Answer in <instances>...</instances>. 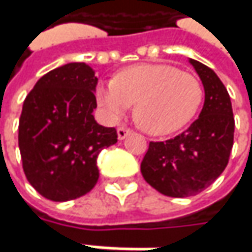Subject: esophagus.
Listing matches in <instances>:
<instances>
[{
    "label": "esophagus",
    "instance_id": "34e87169",
    "mask_svg": "<svg viewBox=\"0 0 252 252\" xmlns=\"http://www.w3.org/2000/svg\"><path fill=\"white\" fill-rule=\"evenodd\" d=\"M128 134H129V128H126V126H120L117 128L118 139H124Z\"/></svg>",
    "mask_w": 252,
    "mask_h": 252
}]
</instances>
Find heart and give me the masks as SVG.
I'll list each match as a JSON object with an SVG mask.
<instances>
[{
  "label": "heart",
  "mask_w": 252,
  "mask_h": 252,
  "mask_svg": "<svg viewBox=\"0 0 252 252\" xmlns=\"http://www.w3.org/2000/svg\"><path fill=\"white\" fill-rule=\"evenodd\" d=\"M99 106L110 118L131 109L145 132L167 135L189 123L204 100L199 79L167 64H138L118 72L96 91Z\"/></svg>",
  "instance_id": "heart-1"
}]
</instances>
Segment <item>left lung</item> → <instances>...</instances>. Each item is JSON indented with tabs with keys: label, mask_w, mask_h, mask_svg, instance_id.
<instances>
[{
	"label": "left lung",
	"mask_w": 252,
	"mask_h": 252,
	"mask_svg": "<svg viewBox=\"0 0 252 252\" xmlns=\"http://www.w3.org/2000/svg\"><path fill=\"white\" fill-rule=\"evenodd\" d=\"M205 89L199 117L188 129L164 142H151L141 163L145 181L173 198L204 191L229 163L234 138V117L224 85L209 66L191 60Z\"/></svg>",
	"instance_id": "left-lung-1"
}]
</instances>
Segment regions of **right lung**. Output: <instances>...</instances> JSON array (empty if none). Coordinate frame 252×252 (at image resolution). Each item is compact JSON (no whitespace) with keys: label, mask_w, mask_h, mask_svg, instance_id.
Returning <instances> with one entry per match:
<instances>
[{"label":"right lung","mask_w":252,"mask_h":252,"mask_svg":"<svg viewBox=\"0 0 252 252\" xmlns=\"http://www.w3.org/2000/svg\"><path fill=\"white\" fill-rule=\"evenodd\" d=\"M97 78L85 63L43 75L23 101L19 151L25 176L40 195L64 202L85 195L99 180L97 156L117 142L116 128L96 123Z\"/></svg>","instance_id":"right-lung-1"}]
</instances>
